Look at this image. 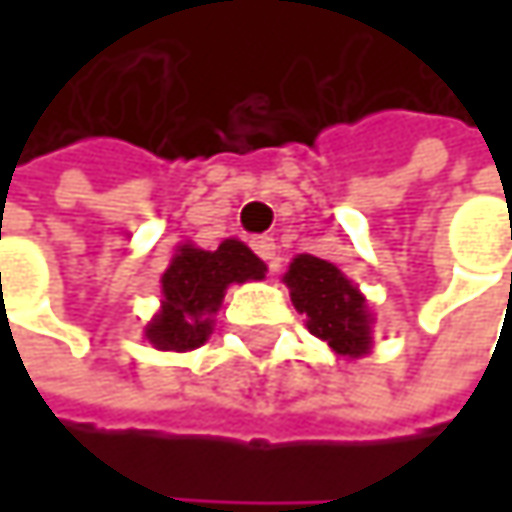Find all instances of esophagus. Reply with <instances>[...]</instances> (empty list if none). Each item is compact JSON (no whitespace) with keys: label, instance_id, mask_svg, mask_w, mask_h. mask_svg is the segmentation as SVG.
Wrapping results in <instances>:
<instances>
[{"label":"esophagus","instance_id":"obj_1","mask_svg":"<svg viewBox=\"0 0 512 512\" xmlns=\"http://www.w3.org/2000/svg\"><path fill=\"white\" fill-rule=\"evenodd\" d=\"M252 249L260 260L269 263V269H275V240L272 237H255L252 240Z\"/></svg>","mask_w":512,"mask_h":512}]
</instances>
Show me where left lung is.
I'll return each instance as SVG.
<instances>
[{
  "mask_svg": "<svg viewBox=\"0 0 512 512\" xmlns=\"http://www.w3.org/2000/svg\"><path fill=\"white\" fill-rule=\"evenodd\" d=\"M290 299L308 320V332L326 341L338 356L361 358L370 353V311L358 287L329 260L314 255L293 257L284 272Z\"/></svg>",
  "mask_w": 512,
  "mask_h": 512,
  "instance_id": "obj_1",
  "label": "left lung"
}]
</instances>
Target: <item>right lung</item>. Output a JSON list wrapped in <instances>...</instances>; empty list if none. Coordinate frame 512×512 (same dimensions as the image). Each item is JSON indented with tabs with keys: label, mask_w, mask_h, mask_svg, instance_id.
Returning <instances> with one entry per match:
<instances>
[{
	"label": "right lung",
	"mask_w": 512,
	"mask_h": 512,
	"mask_svg": "<svg viewBox=\"0 0 512 512\" xmlns=\"http://www.w3.org/2000/svg\"><path fill=\"white\" fill-rule=\"evenodd\" d=\"M266 263L240 240H225L216 252L180 246L162 272V308L145 329L156 350L186 353L213 335V314L219 311L231 284L260 281Z\"/></svg>",
	"instance_id": "right-lung-1"
}]
</instances>
